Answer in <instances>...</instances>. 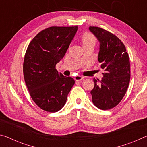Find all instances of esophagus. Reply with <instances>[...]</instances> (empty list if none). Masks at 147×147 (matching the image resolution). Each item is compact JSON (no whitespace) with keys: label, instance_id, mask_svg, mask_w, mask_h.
Returning <instances> with one entry per match:
<instances>
[{"label":"esophagus","instance_id":"34e87169","mask_svg":"<svg viewBox=\"0 0 147 147\" xmlns=\"http://www.w3.org/2000/svg\"><path fill=\"white\" fill-rule=\"evenodd\" d=\"M84 78V77L82 76H79V75H77L75 77H74V80H75L76 81H80L82 80H83Z\"/></svg>","mask_w":147,"mask_h":147}]
</instances>
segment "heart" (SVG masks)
<instances>
[{"label":"heart","instance_id":"obj_1","mask_svg":"<svg viewBox=\"0 0 147 147\" xmlns=\"http://www.w3.org/2000/svg\"><path fill=\"white\" fill-rule=\"evenodd\" d=\"M80 40L83 47H86L89 45H94L96 43V38L93 35L89 32H86L82 34L81 36Z\"/></svg>","mask_w":147,"mask_h":147}]
</instances>
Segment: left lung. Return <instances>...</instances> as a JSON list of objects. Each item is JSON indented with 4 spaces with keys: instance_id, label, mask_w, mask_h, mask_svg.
I'll return each instance as SVG.
<instances>
[{
    "instance_id": "left-lung-1",
    "label": "left lung",
    "mask_w": 147,
    "mask_h": 147,
    "mask_svg": "<svg viewBox=\"0 0 147 147\" xmlns=\"http://www.w3.org/2000/svg\"><path fill=\"white\" fill-rule=\"evenodd\" d=\"M89 30L100 42L98 60L104 70L100 80L93 79L92 101L106 110L115 107L125 95L130 80V59L125 46L115 35L97 26Z\"/></svg>"
}]
</instances>
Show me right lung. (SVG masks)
Returning <instances> with one entry per match:
<instances>
[{"label": "right lung", "mask_w": 147, "mask_h": 147, "mask_svg": "<svg viewBox=\"0 0 147 147\" xmlns=\"http://www.w3.org/2000/svg\"><path fill=\"white\" fill-rule=\"evenodd\" d=\"M78 30L74 26H51L41 31L28 45L23 74L31 98L41 109L56 112L63 108L74 80L56 69Z\"/></svg>", "instance_id": "add662e5"}]
</instances>
